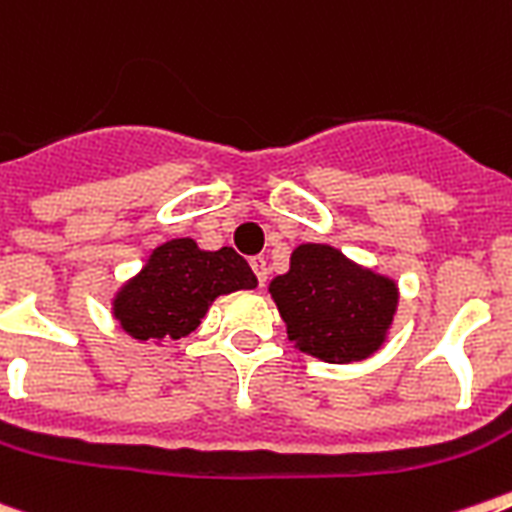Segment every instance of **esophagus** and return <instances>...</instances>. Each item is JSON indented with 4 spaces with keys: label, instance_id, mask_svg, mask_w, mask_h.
<instances>
[{
    "label": "esophagus",
    "instance_id": "obj_1",
    "mask_svg": "<svg viewBox=\"0 0 512 512\" xmlns=\"http://www.w3.org/2000/svg\"><path fill=\"white\" fill-rule=\"evenodd\" d=\"M249 265H252V270H255L257 283H260V286H265V281H268V260H265L263 255H257L249 260Z\"/></svg>",
    "mask_w": 512,
    "mask_h": 512
}]
</instances>
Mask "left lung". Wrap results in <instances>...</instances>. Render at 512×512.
<instances>
[{
	"label": "left lung",
	"instance_id": "left-lung-1",
	"mask_svg": "<svg viewBox=\"0 0 512 512\" xmlns=\"http://www.w3.org/2000/svg\"><path fill=\"white\" fill-rule=\"evenodd\" d=\"M289 341L330 364L369 359L393 325L398 286L330 244H299L289 273L268 286Z\"/></svg>",
	"mask_w": 512,
	"mask_h": 512
}]
</instances>
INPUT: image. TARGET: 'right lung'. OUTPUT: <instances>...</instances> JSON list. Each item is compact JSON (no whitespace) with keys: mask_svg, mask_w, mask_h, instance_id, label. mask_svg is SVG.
I'll return each instance as SVG.
<instances>
[{"mask_svg":"<svg viewBox=\"0 0 512 512\" xmlns=\"http://www.w3.org/2000/svg\"><path fill=\"white\" fill-rule=\"evenodd\" d=\"M257 278L231 247L205 252L195 239H171L114 296V317L137 341H179L197 330L221 294L255 289Z\"/></svg>","mask_w":512,"mask_h":512,"instance_id":"1","label":"right lung"}]
</instances>
